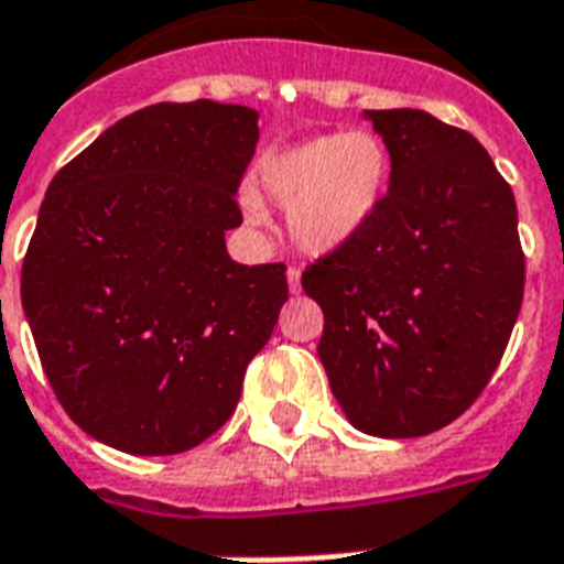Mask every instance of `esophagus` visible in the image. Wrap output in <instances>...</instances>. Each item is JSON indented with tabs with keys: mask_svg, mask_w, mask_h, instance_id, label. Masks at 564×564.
Wrapping results in <instances>:
<instances>
[{
	"mask_svg": "<svg viewBox=\"0 0 564 564\" xmlns=\"http://www.w3.org/2000/svg\"><path fill=\"white\" fill-rule=\"evenodd\" d=\"M300 276H303V270L291 264V268H288V285H291V291H294V294L300 291Z\"/></svg>",
	"mask_w": 564,
	"mask_h": 564,
	"instance_id": "34e87169",
	"label": "esophagus"
}]
</instances>
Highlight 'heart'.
Here are the masks:
<instances>
[{"label": "heart", "mask_w": 564, "mask_h": 564, "mask_svg": "<svg viewBox=\"0 0 564 564\" xmlns=\"http://www.w3.org/2000/svg\"><path fill=\"white\" fill-rule=\"evenodd\" d=\"M390 156L372 133H328L273 154L261 169V183L276 204L291 209L296 245L326 253L352 238L384 195ZM253 218H264L253 197Z\"/></svg>", "instance_id": "heart-1"}]
</instances>
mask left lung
I'll use <instances>...</instances> for the list:
<instances>
[{
  "mask_svg": "<svg viewBox=\"0 0 564 564\" xmlns=\"http://www.w3.org/2000/svg\"><path fill=\"white\" fill-rule=\"evenodd\" d=\"M390 151L369 220L303 273L323 308L319 360L358 431L434 434L503 358L524 300L510 183L468 130L425 110H367Z\"/></svg>",
  "mask_w": 564,
  "mask_h": 564,
  "instance_id": "obj_1",
  "label": "left lung"
}]
</instances>
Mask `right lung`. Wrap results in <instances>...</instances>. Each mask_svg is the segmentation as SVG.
Segmentation results:
<instances>
[{
    "label": "right lung",
    "mask_w": 564,
    "mask_h": 564,
    "mask_svg": "<svg viewBox=\"0 0 564 564\" xmlns=\"http://www.w3.org/2000/svg\"><path fill=\"white\" fill-rule=\"evenodd\" d=\"M241 104H151L48 183L22 308L57 402L128 454H180L238 404L288 300L282 261L238 264L224 232L259 142Z\"/></svg>",
    "instance_id": "right-lung-1"
}]
</instances>
